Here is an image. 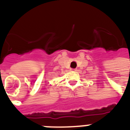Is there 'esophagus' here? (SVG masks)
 I'll use <instances>...</instances> for the list:
<instances>
[{
	"instance_id": "1",
	"label": "esophagus",
	"mask_w": 130,
	"mask_h": 130,
	"mask_svg": "<svg viewBox=\"0 0 130 130\" xmlns=\"http://www.w3.org/2000/svg\"><path fill=\"white\" fill-rule=\"evenodd\" d=\"M71 70H72V71H76V69H71Z\"/></svg>"
}]
</instances>
